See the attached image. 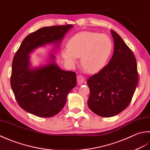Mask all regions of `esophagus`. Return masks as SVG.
Returning <instances> with one entry per match:
<instances>
[{
  "instance_id": "1",
  "label": "esophagus",
  "mask_w": 150,
  "mask_h": 150,
  "mask_svg": "<svg viewBox=\"0 0 150 150\" xmlns=\"http://www.w3.org/2000/svg\"><path fill=\"white\" fill-rule=\"evenodd\" d=\"M85 78L81 76H78L77 77V81L78 85H81L83 83H85Z\"/></svg>"
}]
</instances>
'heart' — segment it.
Returning a JSON list of instances; mask_svg holds the SVG:
<instances>
[{"label": "heart", "instance_id": "b5f03b06", "mask_svg": "<svg viewBox=\"0 0 150 150\" xmlns=\"http://www.w3.org/2000/svg\"><path fill=\"white\" fill-rule=\"evenodd\" d=\"M67 46L61 52L67 65L74 67L78 57H81L82 66L89 73H96L104 68L113 47L108 35L93 32L76 33L69 39Z\"/></svg>", "mask_w": 150, "mask_h": 150}]
</instances>
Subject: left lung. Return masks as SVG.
<instances>
[{
	"instance_id": "obj_1",
	"label": "left lung",
	"mask_w": 150,
	"mask_h": 150,
	"mask_svg": "<svg viewBox=\"0 0 150 150\" xmlns=\"http://www.w3.org/2000/svg\"><path fill=\"white\" fill-rule=\"evenodd\" d=\"M114 52L108 65L87 80L90 89L88 106L97 115L111 117L131 102L138 84L136 58L123 39L111 30Z\"/></svg>"
}]
</instances>
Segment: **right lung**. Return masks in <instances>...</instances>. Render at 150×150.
<instances>
[{
    "label": "right lung",
    "instance_id": "right-lung-1",
    "mask_svg": "<svg viewBox=\"0 0 150 150\" xmlns=\"http://www.w3.org/2000/svg\"><path fill=\"white\" fill-rule=\"evenodd\" d=\"M72 24L43 27L23 41L12 63L11 87L18 104L39 117H52L65 106L68 94L76 85L74 72L61 69L50 54L47 64L32 66L30 54L38 48L53 44L59 48Z\"/></svg>",
    "mask_w": 150,
    "mask_h": 150
}]
</instances>
